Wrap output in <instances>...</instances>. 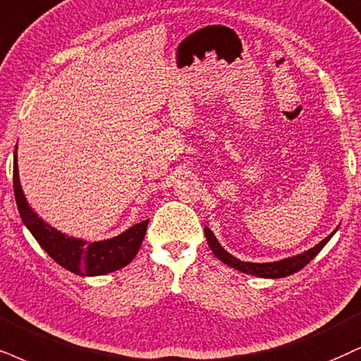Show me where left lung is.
<instances>
[{"label":"left lung","mask_w":361,"mask_h":361,"mask_svg":"<svg viewBox=\"0 0 361 361\" xmlns=\"http://www.w3.org/2000/svg\"><path fill=\"white\" fill-rule=\"evenodd\" d=\"M335 233H336V229L333 231L330 235H326V238H324L319 244H317V246L308 249V251L301 252V255H298V256L286 257V259L274 261V262H247V261L238 259V257H234L233 255H229V252L221 246L219 241H217L214 233H212L209 228H204V234H206L209 247H211V251L214 252V256L217 257V259L224 262V264L231 266V268L241 271V273L259 276V278H271V279L286 278V276L295 274L300 269H303L305 266L308 264V262L313 259V257L317 256L319 251H322V249L324 247V244L330 241Z\"/></svg>","instance_id":"1"}]
</instances>
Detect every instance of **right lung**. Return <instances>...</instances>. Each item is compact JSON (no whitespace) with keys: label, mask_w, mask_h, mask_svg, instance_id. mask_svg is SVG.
<instances>
[{"label":"right lung","mask_w":361,"mask_h":361,"mask_svg":"<svg viewBox=\"0 0 361 361\" xmlns=\"http://www.w3.org/2000/svg\"><path fill=\"white\" fill-rule=\"evenodd\" d=\"M13 188H15V199L21 221L25 222V226L30 229V233L33 234L39 246L65 269L80 276L114 273L120 268H126L139 252L149 219L132 226L126 233L115 235L112 239L97 243H87L82 239L70 238V235L60 233L50 224H47L26 202L20 184V173H18L16 150L13 155Z\"/></svg>","instance_id":"right-lung-1"}]
</instances>
